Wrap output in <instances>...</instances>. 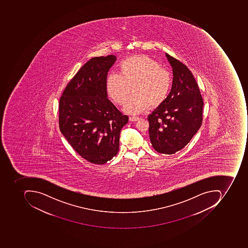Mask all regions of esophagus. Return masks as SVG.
Here are the masks:
<instances>
[{
    "label": "esophagus",
    "instance_id": "34e87169",
    "mask_svg": "<svg viewBox=\"0 0 248 248\" xmlns=\"http://www.w3.org/2000/svg\"><path fill=\"white\" fill-rule=\"evenodd\" d=\"M139 119H140V118H139V117H136V116L130 117V122H136V121L139 120Z\"/></svg>",
    "mask_w": 248,
    "mask_h": 248
}]
</instances>
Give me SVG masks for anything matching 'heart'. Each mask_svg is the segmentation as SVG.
Here are the masks:
<instances>
[{
	"mask_svg": "<svg viewBox=\"0 0 248 248\" xmlns=\"http://www.w3.org/2000/svg\"><path fill=\"white\" fill-rule=\"evenodd\" d=\"M120 75L109 73L106 79V89L109 98L117 105H123L132 89L124 111L137 115L149 106H160L167 99L171 78L167 70L161 68L153 59L144 55L133 56L121 62Z\"/></svg>",
	"mask_w": 248,
	"mask_h": 248,
	"instance_id": "b5f03b06",
	"label": "heart"
}]
</instances>
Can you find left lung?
I'll return each instance as SVG.
<instances>
[{
    "instance_id": "obj_1",
    "label": "left lung",
    "mask_w": 248,
    "mask_h": 248,
    "mask_svg": "<svg viewBox=\"0 0 248 248\" xmlns=\"http://www.w3.org/2000/svg\"><path fill=\"white\" fill-rule=\"evenodd\" d=\"M165 56L173 71L171 90L147 119L153 147L160 154H173L183 149L201 127L203 101L190 70L169 54Z\"/></svg>"
}]
</instances>
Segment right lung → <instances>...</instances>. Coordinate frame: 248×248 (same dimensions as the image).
Segmentation results:
<instances>
[{"label": "right lung", "instance_id": "add662e5", "mask_svg": "<svg viewBox=\"0 0 248 248\" xmlns=\"http://www.w3.org/2000/svg\"><path fill=\"white\" fill-rule=\"evenodd\" d=\"M114 55L93 57L79 68L60 100L62 134L83 159L103 165L118 154L122 127L127 124L107 98L106 79Z\"/></svg>", "mask_w": 248, "mask_h": 248}]
</instances>
